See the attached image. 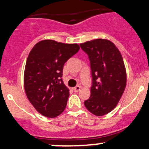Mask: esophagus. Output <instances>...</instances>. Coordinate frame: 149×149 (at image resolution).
<instances>
[{"label":"esophagus","instance_id":"obj_1","mask_svg":"<svg viewBox=\"0 0 149 149\" xmlns=\"http://www.w3.org/2000/svg\"><path fill=\"white\" fill-rule=\"evenodd\" d=\"M81 86H76V87L73 88V91H74V92H78V91H79L80 90H81Z\"/></svg>","mask_w":149,"mask_h":149}]
</instances>
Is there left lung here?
<instances>
[{"label": "left lung", "instance_id": "8db88e82", "mask_svg": "<svg viewBox=\"0 0 149 149\" xmlns=\"http://www.w3.org/2000/svg\"><path fill=\"white\" fill-rule=\"evenodd\" d=\"M89 56L93 86L91 97L84 104L96 116L108 114L120 100L127 84L123 58L113 42L96 39L80 45Z\"/></svg>", "mask_w": 149, "mask_h": 149}]
</instances>
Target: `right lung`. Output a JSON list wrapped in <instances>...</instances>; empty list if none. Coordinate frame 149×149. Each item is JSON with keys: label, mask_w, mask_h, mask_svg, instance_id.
<instances>
[{"label": "right lung", "mask_w": 149, "mask_h": 149, "mask_svg": "<svg viewBox=\"0 0 149 149\" xmlns=\"http://www.w3.org/2000/svg\"><path fill=\"white\" fill-rule=\"evenodd\" d=\"M79 49L78 44L44 40L29 52L24 68V88L30 103L42 115L54 118L66 108L69 89L61 78L63 65Z\"/></svg>", "instance_id": "add662e5"}]
</instances>
